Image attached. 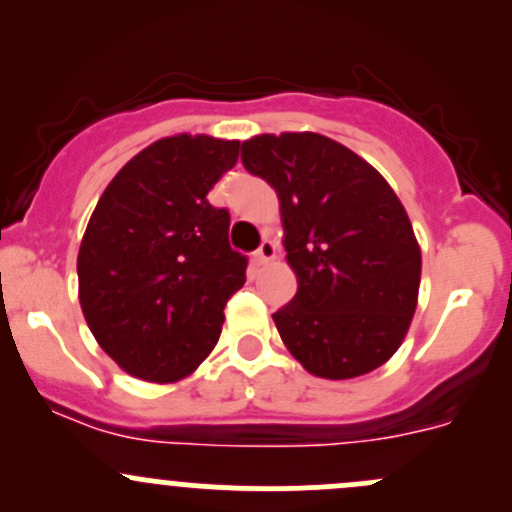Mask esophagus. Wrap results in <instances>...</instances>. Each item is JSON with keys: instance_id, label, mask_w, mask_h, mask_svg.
<instances>
[{"instance_id": "obj_1", "label": "esophagus", "mask_w": 512, "mask_h": 512, "mask_svg": "<svg viewBox=\"0 0 512 512\" xmlns=\"http://www.w3.org/2000/svg\"><path fill=\"white\" fill-rule=\"evenodd\" d=\"M252 257H255L257 265H267V262H272L277 257V245L272 240H262L260 247H257V252Z\"/></svg>"}]
</instances>
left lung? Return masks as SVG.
<instances>
[{
    "instance_id": "obj_1",
    "label": "left lung",
    "mask_w": 512,
    "mask_h": 512,
    "mask_svg": "<svg viewBox=\"0 0 512 512\" xmlns=\"http://www.w3.org/2000/svg\"><path fill=\"white\" fill-rule=\"evenodd\" d=\"M242 165L280 198L299 287L272 319L294 359L322 379H354L389 361L421 282L414 227L391 185L319 133L250 138Z\"/></svg>"
}]
</instances>
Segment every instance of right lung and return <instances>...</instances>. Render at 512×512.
<instances>
[{
  "label": "right lung",
  "mask_w": 512,
  "mask_h": 512,
  "mask_svg": "<svg viewBox=\"0 0 512 512\" xmlns=\"http://www.w3.org/2000/svg\"><path fill=\"white\" fill-rule=\"evenodd\" d=\"M240 141L160 138L116 173L81 240L79 302L101 349L143 381H178L220 339L225 304L245 285L230 213L208 193Z\"/></svg>",
  "instance_id": "right-lung-1"
}]
</instances>
